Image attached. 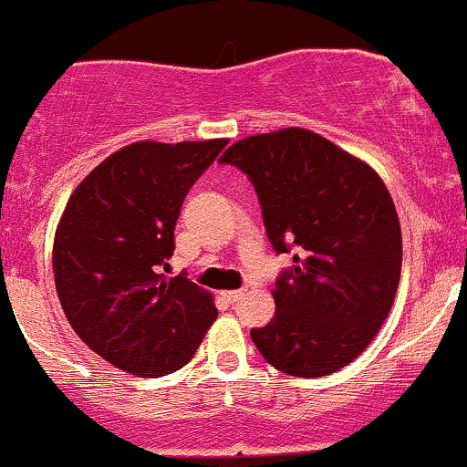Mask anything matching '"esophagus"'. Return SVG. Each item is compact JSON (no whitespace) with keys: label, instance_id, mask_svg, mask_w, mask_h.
I'll return each mask as SVG.
<instances>
[{"label":"esophagus","instance_id":"1","mask_svg":"<svg viewBox=\"0 0 467 467\" xmlns=\"http://www.w3.org/2000/svg\"><path fill=\"white\" fill-rule=\"evenodd\" d=\"M244 294H246V289H234V291H225L223 298L228 300V303H239V300L244 298Z\"/></svg>","mask_w":467,"mask_h":467}]
</instances>
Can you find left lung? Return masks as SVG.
<instances>
[{
	"mask_svg": "<svg viewBox=\"0 0 467 467\" xmlns=\"http://www.w3.org/2000/svg\"><path fill=\"white\" fill-rule=\"evenodd\" d=\"M219 162L248 176L277 255L275 317L253 327L264 359L294 378H325L366 350L393 305L402 233L373 169L305 129L253 135Z\"/></svg>",
	"mask_w": 467,
	"mask_h": 467,
	"instance_id": "1",
	"label": "left lung"
}]
</instances>
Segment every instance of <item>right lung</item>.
<instances>
[{
  "label": "right lung",
  "mask_w": 467,
  "mask_h": 467,
  "mask_svg": "<svg viewBox=\"0 0 467 467\" xmlns=\"http://www.w3.org/2000/svg\"><path fill=\"white\" fill-rule=\"evenodd\" d=\"M225 144L124 146L67 201L54 239L58 300L83 343L126 373L182 368L219 314L187 273L164 271L182 201Z\"/></svg>",
  "instance_id": "right-lung-1"
}]
</instances>
